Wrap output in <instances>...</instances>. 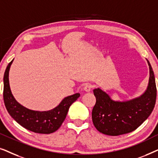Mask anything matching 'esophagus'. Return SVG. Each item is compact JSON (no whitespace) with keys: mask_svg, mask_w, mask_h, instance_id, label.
Instances as JSON below:
<instances>
[{"mask_svg":"<svg viewBox=\"0 0 158 158\" xmlns=\"http://www.w3.org/2000/svg\"><path fill=\"white\" fill-rule=\"evenodd\" d=\"M92 87H93L92 85H90V84L88 83V84H85V86H84L83 89H84V90H85V92H90V90H91Z\"/></svg>","mask_w":158,"mask_h":158,"instance_id":"1","label":"esophagus"}]
</instances>
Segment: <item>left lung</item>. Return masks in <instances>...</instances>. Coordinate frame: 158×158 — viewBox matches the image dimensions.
<instances>
[{
	"label": "left lung",
	"instance_id": "obj_1",
	"mask_svg": "<svg viewBox=\"0 0 158 158\" xmlns=\"http://www.w3.org/2000/svg\"><path fill=\"white\" fill-rule=\"evenodd\" d=\"M146 91L141 96L127 101H114L100 88L94 90L96 102L92 120L101 133L110 136L124 135L137 129L149 117L156 102L157 88L152 66Z\"/></svg>",
	"mask_w": 158,
	"mask_h": 158
}]
</instances>
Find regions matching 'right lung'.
<instances>
[{
    "label": "right lung",
    "instance_id": "add662e5",
    "mask_svg": "<svg viewBox=\"0 0 158 158\" xmlns=\"http://www.w3.org/2000/svg\"><path fill=\"white\" fill-rule=\"evenodd\" d=\"M13 60L8 64L3 77V100L11 117L28 130L40 134H50L60 128L65 119L69 108L80 97L75 94L64 98L55 109L47 111H37L27 109L17 102L11 94L8 73Z\"/></svg>",
    "mask_w": 158,
    "mask_h": 158
}]
</instances>
